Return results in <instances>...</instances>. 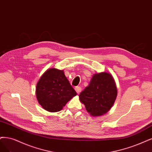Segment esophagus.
Instances as JSON below:
<instances>
[{
	"label": "esophagus",
	"mask_w": 152,
	"mask_h": 152,
	"mask_svg": "<svg viewBox=\"0 0 152 152\" xmlns=\"http://www.w3.org/2000/svg\"><path fill=\"white\" fill-rule=\"evenodd\" d=\"M75 91H76V93L77 94H80V92L81 91V88L80 86H76V87H75Z\"/></svg>",
	"instance_id": "obj_1"
}]
</instances>
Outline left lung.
<instances>
[{
  "label": "left lung",
  "mask_w": 152,
  "mask_h": 152,
  "mask_svg": "<svg viewBox=\"0 0 152 152\" xmlns=\"http://www.w3.org/2000/svg\"><path fill=\"white\" fill-rule=\"evenodd\" d=\"M117 96L115 80L110 73L94 74L88 86L80 94L81 102L93 116H102L111 109Z\"/></svg>",
  "instance_id": "1"
}]
</instances>
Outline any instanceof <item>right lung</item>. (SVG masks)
<instances>
[{"label":"right lung","instance_id":"1","mask_svg":"<svg viewBox=\"0 0 152 152\" xmlns=\"http://www.w3.org/2000/svg\"><path fill=\"white\" fill-rule=\"evenodd\" d=\"M36 97L46 111L58 112L77 94L64 71L56 68L48 69L37 83Z\"/></svg>","mask_w":152,"mask_h":152}]
</instances>
